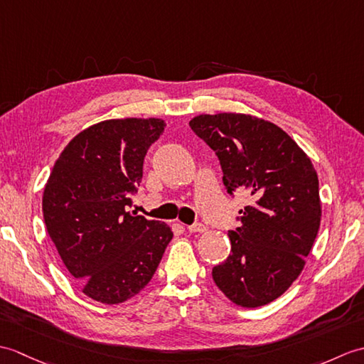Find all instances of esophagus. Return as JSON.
Wrapping results in <instances>:
<instances>
[{"mask_svg": "<svg viewBox=\"0 0 364 364\" xmlns=\"http://www.w3.org/2000/svg\"><path fill=\"white\" fill-rule=\"evenodd\" d=\"M188 231L189 232H205L206 231V226L203 223H193L188 226Z\"/></svg>", "mask_w": 364, "mask_h": 364, "instance_id": "esophagus-1", "label": "esophagus"}]
</instances>
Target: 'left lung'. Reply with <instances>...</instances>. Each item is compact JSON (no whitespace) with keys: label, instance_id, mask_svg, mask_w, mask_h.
I'll return each mask as SVG.
<instances>
[{"label":"left lung","instance_id":"1","mask_svg":"<svg viewBox=\"0 0 364 364\" xmlns=\"http://www.w3.org/2000/svg\"><path fill=\"white\" fill-rule=\"evenodd\" d=\"M192 132L215 151L230 196L248 191L231 252L213 279L234 304L260 307L301 274L321 222L319 183L310 158L277 125L250 114H201Z\"/></svg>","mask_w":364,"mask_h":364}]
</instances>
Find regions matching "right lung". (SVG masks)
I'll return each instance as SVG.
<instances>
[{
  "label": "right lung",
  "instance_id": "obj_1",
  "mask_svg": "<svg viewBox=\"0 0 364 364\" xmlns=\"http://www.w3.org/2000/svg\"><path fill=\"white\" fill-rule=\"evenodd\" d=\"M164 121L109 119L73 138L43 193L50 240L82 291L102 304L138 294L154 277L173 232L127 213L142 180L144 158Z\"/></svg>",
  "mask_w": 364,
  "mask_h": 364
}]
</instances>
